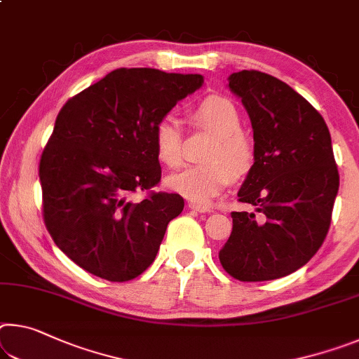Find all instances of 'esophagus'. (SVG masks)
I'll use <instances>...</instances> for the list:
<instances>
[{"mask_svg": "<svg viewBox=\"0 0 359 359\" xmlns=\"http://www.w3.org/2000/svg\"><path fill=\"white\" fill-rule=\"evenodd\" d=\"M189 208L196 210V212H209V208L204 206V204H196V203H189Z\"/></svg>", "mask_w": 359, "mask_h": 359, "instance_id": "1", "label": "esophagus"}]
</instances>
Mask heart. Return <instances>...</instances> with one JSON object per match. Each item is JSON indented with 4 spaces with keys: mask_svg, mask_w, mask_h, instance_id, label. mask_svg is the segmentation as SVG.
<instances>
[{
    "mask_svg": "<svg viewBox=\"0 0 359 359\" xmlns=\"http://www.w3.org/2000/svg\"><path fill=\"white\" fill-rule=\"evenodd\" d=\"M190 123L195 128L214 134V140L204 159L169 175L166 185L170 190L196 204H209L230 184L236 174H243L254 161V142L241 129V116L231 100L210 95L190 111ZM156 158L168 168H177L184 161L180 121L172 115L158 119L153 129Z\"/></svg>",
    "mask_w": 359,
    "mask_h": 359,
    "instance_id": "heart-1",
    "label": "heart"
}]
</instances>
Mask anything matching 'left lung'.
Listing matches in <instances>:
<instances>
[{"mask_svg": "<svg viewBox=\"0 0 359 359\" xmlns=\"http://www.w3.org/2000/svg\"><path fill=\"white\" fill-rule=\"evenodd\" d=\"M254 130V164L238 198L255 212H231L220 249L224 270L240 281H269L304 266L331 225L339 170L323 116L299 93L266 73H231Z\"/></svg>", "mask_w": 359, "mask_h": 359, "instance_id": "8db88e82", "label": "left lung"}]
</instances>
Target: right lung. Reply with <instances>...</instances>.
Listing matches in <instances>:
<instances>
[{
    "label": "right lung",
    "mask_w": 359,
    "mask_h": 359,
    "mask_svg": "<svg viewBox=\"0 0 359 359\" xmlns=\"http://www.w3.org/2000/svg\"><path fill=\"white\" fill-rule=\"evenodd\" d=\"M203 83L201 75L118 68L62 107L39 161L43 217L57 248L83 270L123 283L153 264L184 198L130 196L161 180L158 119Z\"/></svg>",
    "instance_id": "add662e5"
}]
</instances>
